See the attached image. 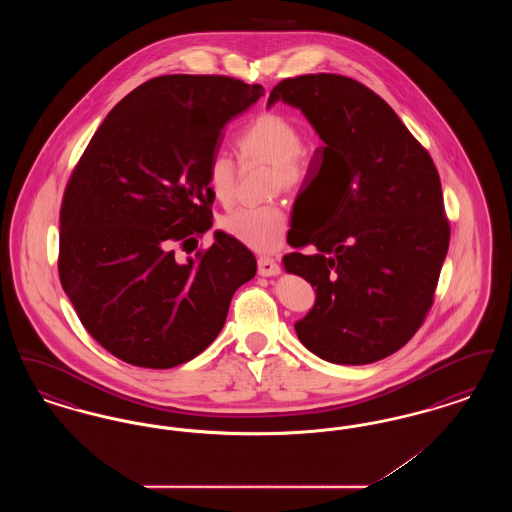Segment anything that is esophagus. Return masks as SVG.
Masks as SVG:
<instances>
[{"label":"esophagus","mask_w":512,"mask_h":512,"mask_svg":"<svg viewBox=\"0 0 512 512\" xmlns=\"http://www.w3.org/2000/svg\"><path fill=\"white\" fill-rule=\"evenodd\" d=\"M257 265H259V274L261 276H276V274H280V265L272 257H259Z\"/></svg>","instance_id":"34e87169"}]
</instances>
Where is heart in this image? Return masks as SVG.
Listing matches in <instances>:
<instances>
[{
  "mask_svg": "<svg viewBox=\"0 0 512 512\" xmlns=\"http://www.w3.org/2000/svg\"><path fill=\"white\" fill-rule=\"evenodd\" d=\"M301 132L290 119L278 113H261L238 134L234 146L242 159H259L270 165V186L292 190L301 180ZM207 178L213 195L228 203L236 186V165L224 155L215 153L207 167ZM220 230L255 251H272L282 244L288 228V215L276 201L255 207H240L219 220Z\"/></svg>",
  "mask_w": 512,
  "mask_h": 512,
  "instance_id": "heart-1",
  "label": "heart"
}]
</instances>
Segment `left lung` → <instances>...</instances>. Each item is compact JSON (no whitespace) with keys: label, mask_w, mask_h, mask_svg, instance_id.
<instances>
[{"label":"left lung","mask_w":512,"mask_h":512,"mask_svg":"<svg viewBox=\"0 0 512 512\" xmlns=\"http://www.w3.org/2000/svg\"><path fill=\"white\" fill-rule=\"evenodd\" d=\"M284 101L311 122L324 146L313 163L334 203L320 232H299L284 268L317 293L295 322L299 341L334 365H368L399 351L432 307L449 247L436 165L390 105L340 74L286 78Z\"/></svg>","instance_id":"obj_1"}]
</instances>
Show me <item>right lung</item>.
<instances>
[{"label":"right lung","instance_id":"obj_1","mask_svg":"<svg viewBox=\"0 0 512 512\" xmlns=\"http://www.w3.org/2000/svg\"><path fill=\"white\" fill-rule=\"evenodd\" d=\"M265 96L228 76H157L101 122L67 184L59 278L90 336L124 363L172 368L219 336L255 255L215 232L207 167L222 130Z\"/></svg>","mask_w":512,"mask_h":512}]
</instances>
